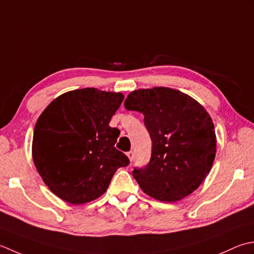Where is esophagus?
<instances>
[{
    "label": "esophagus",
    "instance_id": "esophagus-1",
    "mask_svg": "<svg viewBox=\"0 0 254 254\" xmlns=\"http://www.w3.org/2000/svg\"><path fill=\"white\" fill-rule=\"evenodd\" d=\"M133 156H134V154H133V152H132V151H129V152H127V157H128V159H129V160H130V161H132V160H133Z\"/></svg>",
    "mask_w": 254,
    "mask_h": 254
}]
</instances>
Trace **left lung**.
<instances>
[{
	"label": "left lung",
	"instance_id": "obj_1",
	"mask_svg": "<svg viewBox=\"0 0 254 254\" xmlns=\"http://www.w3.org/2000/svg\"><path fill=\"white\" fill-rule=\"evenodd\" d=\"M125 107L143 114L152 140L150 162L132 171L141 190L165 203L192 194L208 175L216 156L209 114L193 97L164 86L132 91Z\"/></svg>",
	"mask_w": 254,
	"mask_h": 254
}]
</instances>
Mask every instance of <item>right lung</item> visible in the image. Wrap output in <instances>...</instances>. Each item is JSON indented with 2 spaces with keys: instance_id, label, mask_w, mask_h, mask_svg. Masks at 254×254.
I'll return each mask as SVG.
<instances>
[{
  "instance_id": "obj_1",
  "label": "right lung",
  "mask_w": 254,
  "mask_h": 254,
  "mask_svg": "<svg viewBox=\"0 0 254 254\" xmlns=\"http://www.w3.org/2000/svg\"><path fill=\"white\" fill-rule=\"evenodd\" d=\"M123 101V93L73 90L55 98L38 117L32 147L35 167L51 192L66 203L98 198L117 169L129 164L115 148L120 130L110 126Z\"/></svg>"
}]
</instances>
